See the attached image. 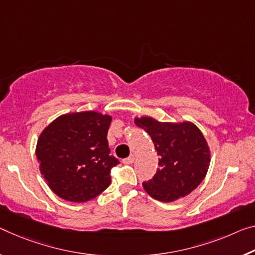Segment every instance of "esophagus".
Listing matches in <instances>:
<instances>
[{
  "label": "esophagus",
  "instance_id": "1",
  "mask_svg": "<svg viewBox=\"0 0 255 255\" xmlns=\"http://www.w3.org/2000/svg\"><path fill=\"white\" fill-rule=\"evenodd\" d=\"M134 160H135L134 155H130V156L126 157V159H124V160H123V162H124L125 164H131L132 162H134Z\"/></svg>",
  "mask_w": 255,
  "mask_h": 255
}]
</instances>
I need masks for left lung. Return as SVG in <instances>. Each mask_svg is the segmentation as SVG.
Masks as SVG:
<instances>
[{
  "label": "left lung",
  "mask_w": 255,
  "mask_h": 255,
  "mask_svg": "<svg viewBox=\"0 0 255 255\" xmlns=\"http://www.w3.org/2000/svg\"><path fill=\"white\" fill-rule=\"evenodd\" d=\"M137 127L151 136L159 168L143 187L161 202H173L193 192L207 175L210 148L193 123H160L151 117L135 118Z\"/></svg>",
  "instance_id": "obj_1"
}]
</instances>
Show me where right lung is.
Returning <instances> with one entry per match:
<instances>
[{
  "label": "right lung",
  "instance_id": "1",
  "mask_svg": "<svg viewBox=\"0 0 255 255\" xmlns=\"http://www.w3.org/2000/svg\"><path fill=\"white\" fill-rule=\"evenodd\" d=\"M112 118L95 111L67 113L39 135L36 156L39 170L61 199L82 203L109 187L111 169L119 160L107 139Z\"/></svg>",
  "mask_w": 255,
  "mask_h": 255
}]
</instances>
